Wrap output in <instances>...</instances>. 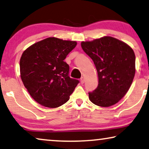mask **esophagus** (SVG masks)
Instances as JSON below:
<instances>
[{
  "instance_id": "obj_1",
  "label": "esophagus",
  "mask_w": 149,
  "mask_h": 149,
  "mask_svg": "<svg viewBox=\"0 0 149 149\" xmlns=\"http://www.w3.org/2000/svg\"><path fill=\"white\" fill-rule=\"evenodd\" d=\"M84 81H85V79H84V77H81V78H80L81 84H84Z\"/></svg>"
}]
</instances>
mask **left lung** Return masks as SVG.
<instances>
[{
    "label": "left lung",
    "instance_id": "obj_1",
    "mask_svg": "<svg viewBox=\"0 0 149 149\" xmlns=\"http://www.w3.org/2000/svg\"><path fill=\"white\" fill-rule=\"evenodd\" d=\"M81 47L94 61L98 86L88 92L92 103L102 107L116 104L131 86L135 74V55L130 47L112 37L82 42Z\"/></svg>",
    "mask_w": 149,
    "mask_h": 149
}]
</instances>
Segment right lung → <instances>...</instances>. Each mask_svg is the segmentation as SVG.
<instances>
[{"label":"right lung","instance_id":"obj_1","mask_svg":"<svg viewBox=\"0 0 149 149\" xmlns=\"http://www.w3.org/2000/svg\"><path fill=\"white\" fill-rule=\"evenodd\" d=\"M77 43L49 37L33 44L20 59L21 79L37 102L48 108L59 107L70 99L79 80L69 75L64 59Z\"/></svg>","mask_w":149,"mask_h":149}]
</instances>
